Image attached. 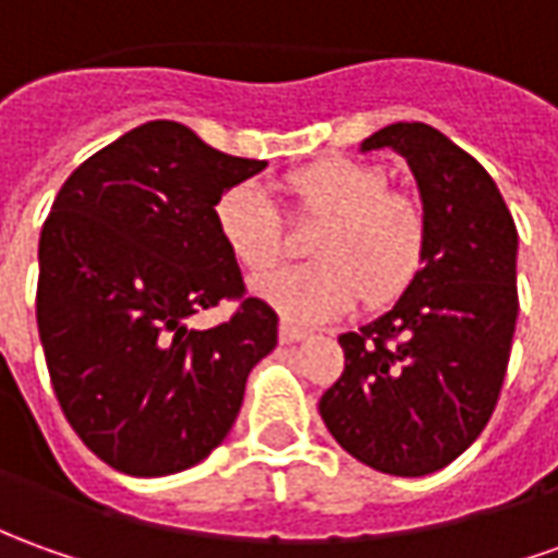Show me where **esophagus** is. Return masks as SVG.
Returning a JSON list of instances; mask_svg holds the SVG:
<instances>
[{
  "label": "esophagus",
  "instance_id": "esophagus-1",
  "mask_svg": "<svg viewBox=\"0 0 558 558\" xmlns=\"http://www.w3.org/2000/svg\"><path fill=\"white\" fill-rule=\"evenodd\" d=\"M308 339V332L299 327H290V324H280V342L283 344H295V342H305Z\"/></svg>",
  "mask_w": 558,
  "mask_h": 558
}]
</instances>
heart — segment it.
Instances as JSON below:
<instances>
[{
	"label": "heart",
	"mask_w": 558,
	"mask_h": 558,
	"mask_svg": "<svg viewBox=\"0 0 558 558\" xmlns=\"http://www.w3.org/2000/svg\"><path fill=\"white\" fill-rule=\"evenodd\" d=\"M293 214L317 222L314 263L280 268L253 280V295L290 324H324L357 295L369 305L403 293L418 275L427 222L418 201L388 189V173L357 158H329L287 180ZM222 244L250 271L283 253V222L263 185L238 183L214 207Z\"/></svg>",
	"instance_id": "heart-1"
}]
</instances>
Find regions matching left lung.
<instances>
[{
    "label": "left lung",
    "mask_w": 558,
    "mask_h": 558,
    "mask_svg": "<svg viewBox=\"0 0 558 558\" xmlns=\"http://www.w3.org/2000/svg\"><path fill=\"white\" fill-rule=\"evenodd\" d=\"M393 149L418 185L427 244L393 308L344 332V373L320 418L344 452L390 476L452 464L495 412L513 329V216L486 168L422 121H397L360 143Z\"/></svg>",
    "instance_id": "8db88e82"
}]
</instances>
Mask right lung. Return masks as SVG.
<instances>
[{
    "label": "right lung",
    "mask_w": 558,
    "mask_h": 558,
    "mask_svg": "<svg viewBox=\"0 0 558 558\" xmlns=\"http://www.w3.org/2000/svg\"><path fill=\"white\" fill-rule=\"evenodd\" d=\"M265 168L180 121H146L57 192L39 238V339L66 422L109 468L168 476L204 461L275 351L278 314L259 299L219 327H189L244 295L214 207Z\"/></svg>",
    "instance_id": "add662e5"
}]
</instances>
